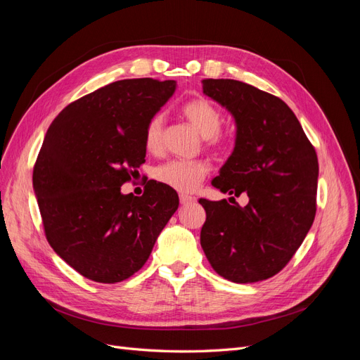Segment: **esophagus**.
<instances>
[{
    "label": "esophagus",
    "instance_id": "34e87169",
    "mask_svg": "<svg viewBox=\"0 0 360 360\" xmlns=\"http://www.w3.org/2000/svg\"><path fill=\"white\" fill-rule=\"evenodd\" d=\"M180 202H181V205H188V204L195 202V198H193V197H189V195L181 193V195H180Z\"/></svg>",
    "mask_w": 360,
    "mask_h": 360
}]
</instances>
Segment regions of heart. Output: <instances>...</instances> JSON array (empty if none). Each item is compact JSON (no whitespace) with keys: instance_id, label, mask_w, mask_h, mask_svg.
<instances>
[{"instance_id":"b5f03b06","label":"heart","mask_w":360,"mask_h":360,"mask_svg":"<svg viewBox=\"0 0 360 360\" xmlns=\"http://www.w3.org/2000/svg\"><path fill=\"white\" fill-rule=\"evenodd\" d=\"M183 115L188 122L198 130V134L209 141V144L217 146L222 143L219 129L222 124V112L210 101L198 99L184 103ZM144 143L148 151H159L163 144V118L162 115H153L146 126ZM209 172V165L201 160H171L160 165L155 176L156 179L167 184V186L180 191L191 192L200 186V183Z\"/></svg>"}]
</instances>
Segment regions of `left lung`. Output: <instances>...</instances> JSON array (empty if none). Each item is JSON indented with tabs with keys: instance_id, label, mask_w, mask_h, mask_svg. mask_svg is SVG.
<instances>
[{
	"instance_id": "8db88e82",
	"label": "left lung",
	"mask_w": 360,
	"mask_h": 360,
	"mask_svg": "<svg viewBox=\"0 0 360 360\" xmlns=\"http://www.w3.org/2000/svg\"><path fill=\"white\" fill-rule=\"evenodd\" d=\"M202 93L236 124L233 153L212 184L234 197L246 193L249 202L200 200L207 214L201 246L222 278L236 284L264 281L285 267L311 230L317 155L279 97L234 79H204Z\"/></svg>"
}]
</instances>
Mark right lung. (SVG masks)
<instances>
[{"mask_svg": "<svg viewBox=\"0 0 360 360\" xmlns=\"http://www.w3.org/2000/svg\"><path fill=\"white\" fill-rule=\"evenodd\" d=\"M176 89V81H117L64 108L48 129L32 188L49 245L85 278L115 284L136 274L179 209L163 183L143 197L122 193L146 162L148 120Z\"/></svg>", "mask_w": 360, "mask_h": 360, "instance_id": "obj_1", "label": "right lung"}]
</instances>
